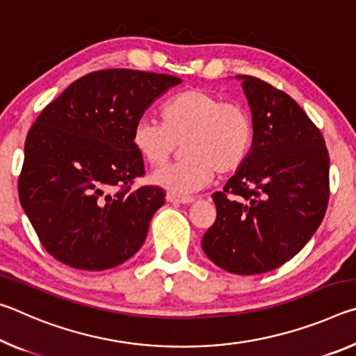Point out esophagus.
<instances>
[{
    "instance_id": "34e87169",
    "label": "esophagus",
    "mask_w": 356,
    "mask_h": 356,
    "mask_svg": "<svg viewBox=\"0 0 356 356\" xmlns=\"http://www.w3.org/2000/svg\"><path fill=\"white\" fill-rule=\"evenodd\" d=\"M166 201L172 204H190L195 201V197L191 196H184V195H176V193H168Z\"/></svg>"
}]
</instances>
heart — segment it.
<instances>
[{"mask_svg": "<svg viewBox=\"0 0 356 356\" xmlns=\"http://www.w3.org/2000/svg\"><path fill=\"white\" fill-rule=\"evenodd\" d=\"M161 122L140 119L131 141L149 165L160 166L182 143L185 159L156 170L150 180L171 193H193L231 174L250 154L254 125L248 108L206 89H186L168 99Z\"/></svg>", "mask_w": 356, "mask_h": 356, "instance_id": "heart-1", "label": "heart"}]
</instances>
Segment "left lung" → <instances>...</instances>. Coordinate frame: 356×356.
<instances>
[{
  "label": "left lung",
  "mask_w": 356,
  "mask_h": 356,
  "mask_svg": "<svg viewBox=\"0 0 356 356\" xmlns=\"http://www.w3.org/2000/svg\"><path fill=\"white\" fill-rule=\"evenodd\" d=\"M252 113V150L222 191L202 237L207 257L226 272L278 268L317 231L330 197V155L317 125L291 95L243 75Z\"/></svg>",
  "instance_id": "8db88e82"
}]
</instances>
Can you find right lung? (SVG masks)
<instances>
[{"instance_id":"right-lung-1","label":"right lung","mask_w":356,"mask_h":356,"mask_svg":"<svg viewBox=\"0 0 356 356\" xmlns=\"http://www.w3.org/2000/svg\"><path fill=\"white\" fill-rule=\"evenodd\" d=\"M180 78L106 69L78 78L29 129L19 197L40 243L56 261L106 270L141 248L165 204L144 177L131 134L147 106Z\"/></svg>"}]
</instances>
